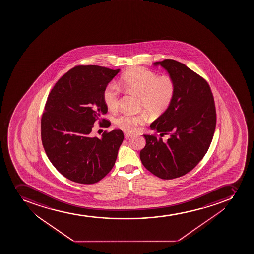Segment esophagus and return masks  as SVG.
Instances as JSON below:
<instances>
[{
	"label": "esophagus",
	"mask_w": 254,
	"mask_h": 254,
	"mask_svg": "<svg viewBox=\"0 0 254 254\" xmlns=\"http://www.w3.org/2000/svg\"><path fill=\"white\" fill-rule=\"evenodd\" d=\"M132 136V134L130 133V132H124V136H125V138H129V137H131Z\"/></svg>",
	"instance_id": "34e87169"
}]
</instances>
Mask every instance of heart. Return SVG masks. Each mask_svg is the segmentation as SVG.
<instances>
[{
  "label": "heart",
  "mask_w": 254,
  "mask_h": 254,
  "mask_svg": "<svg viewBox=\"0 0 254 254\" xmlns=\"http://www.w3.org/2000/svg\"><path fill=\"white\" fill-rule=\"evenodd\" d=\"M125 87L141 95L140 106L151 115H161L173 102L176 93V83L170 76H159L145 68H132L122 78ZM103 102L109 110H117L121 102V89L114 82L106 86L103 93ZM142 113H121L115 119L116 125L125 131H132L146 123Z\"/></svg>",
  "instance_id": "heart-1"
}]
</instances>
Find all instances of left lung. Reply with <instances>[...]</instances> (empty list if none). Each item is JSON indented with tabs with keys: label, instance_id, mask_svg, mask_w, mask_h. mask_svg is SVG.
I'll return each mask as SVG.
<instances>
[{
	"label": "left lung",
	"instance_id": "left-lung-1",
	"mask_svg": "<svg viewBox=\"0 0 254 254\" xmlns=\"http://www.w3.org/2000/svg\"><path fill=\"white\" fill-rule=\"evenodd\" d=\"M154 64L166 68L176 83L168 109L151 124L156 134H144L146 146L141 163L163 180H172L192 171L207 153L216 127L214 96L208 82L179 61L166 59ZM168 134L166 142L162 136Z\"/></svg>",
	"mask_w": 254,
	"mask_h": 254
}]
</instances>
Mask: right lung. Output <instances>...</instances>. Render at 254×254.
I'll return each mask as SVG.
<instances>
[{
    "label": "right lung",
    "instance_id": "right-lung-1",
    "mask_svg": "<svg viewBox=\"0 0 254 254\" xmlns=\"http://www.w3.org/2000/svg\"><path fill=\"white\" fill-rule=\"evenodd\" d=\"M120 69L77 65L64 74L49 93L41 117V141L49 160L64 177L77 183H97L113 169L124 135L105 131L93 137L94 123L110 121L103 102L106 86Z\"/></svg>",
    "mask_w": 254,
    "mask_h": 254
}]
</instances>
